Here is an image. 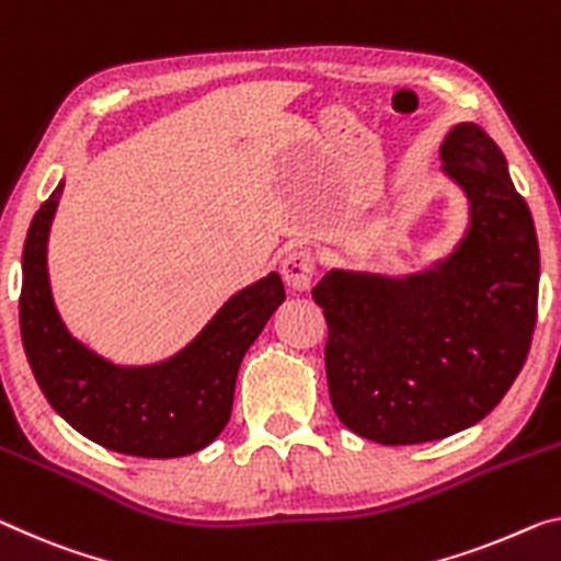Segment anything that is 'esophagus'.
I'll return each instance as SVG.
<instances>
[{"instance_id": "esophagus-1", "label": "esophagus", "mask_w": 561, "mask_h": 561, "mask_svg": "<svg viewBox=\"0 0 561 561\" xmlns=\"http://www.w3.org/2000/svg\"><path fill=\"white\" fill-rule=\"evenodd\" d=\"M316 275V253L310 248H298L283 257V280L293 290H308Z\"/></svg>"}]
</instances>
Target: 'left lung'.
<instances>
[{"label":"left lung","instance_id":"obj_1","mask_svg":"<svg viewBox=\"0 0 561 561\" xmlns=\"http://www.w3.org/2000/svg\"><path fill=\"white\" fill-rule=\"evenodd\" d=\"M444 168L471 203L449 261L409 280L331 271L325 376L339 419L378 444H421L477 424L527 360L539 300V243L502 150L477 125L454 127Z\"/></svg>","mask_w":561,"mask_h":561}]
</instances>
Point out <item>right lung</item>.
<instances>
[{
	"mask_svg": "<svg viewBox=\"0 0 561 561\" xmlns=\"http://www.w3.org/2000/svg\"><path fill=\"white\" fill-rule=\"evenodd\" d=\"M62 185L39 205L24 240L20 329L32 374L67 424L105 449L172 459L226 428L240 360L286 298L278 273L232 296L175 358L119 368L77 343L59 321L47 278V236Z\"/></svg>",
	"mask_w": 561,
	"mask_h": 561,
	"instance_id": "obj_1",
	"label": "right lung"
}]
</instances>
